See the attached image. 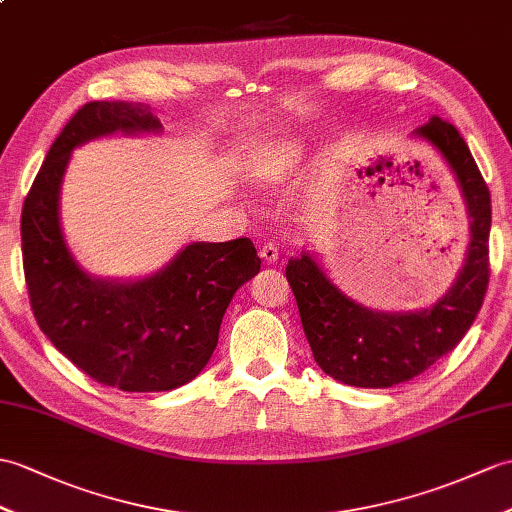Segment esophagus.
I'll list each match as a JSON object with an SVG mask.
<instances>
[{
    "mask_svg": "<svg viewBox=\"0 0 512 512\" xmlns=\"http://www.w3.org/2000/svg\"><path fill=\"white\" fill-rule=\"evenodd\" d=\"M259 257L264 259V261H268V264H275V261L279 259V248H277L275 244H272V242H268V244L261 246Z\"/></svg>",
    "mask_w": 512,
    "mask_h": 512,
    "instance_id": "34e87169",
    "label": "esophagus"
}]
</instances>
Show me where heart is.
Masks as SVG:
<instances>
[{
    "label": "heart",
    "mask_w": 512,
    "mask_h": 512,
    "mask_svg": "<svg viewBox=\"0 0 512 512\" xmlns=\"http://www.w3.org/2000/svg\"><path fill=\"white\" fill-rule=\"evenodd\" d=\"M299 150H301V146H299V144H290L288 148H283V152H288V154H296Z\"/></svg>",
    "instance_id": "obj_1"
}]
</instances>
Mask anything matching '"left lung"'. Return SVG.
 <instances>
[{
	"label": "left lung",
	"mask_w": 512,
	"mask_h": 512,
	"mask_svg": "<svg viewBox=\"0 0 512 512\" xmlns=\"http://www.w3.org/2000/svg\"><path fill=\"white\" fill-rule=\"evenodd\" d=\"M412 137L447 163L469 220L465 264L441 299L417 312H379L344 294L307 248L285 268L316 364L349 386L390 388L427 371L467 334L489 285L491 194L469 146L436 115Z\"/></svg>",
	"instance_id": "1"
}]
</instances>
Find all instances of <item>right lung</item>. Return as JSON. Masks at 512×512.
Returning a JSON list of instances; mask_svg holds the SVG:
<instances>
[{
  "label": "right lung",
  "instance_id": "add662e5",
  "mask_svg": "<svg viewBox=\"0 0 512 512\" xmlns=\"http://www.w3.org/2000/svg\"><path fill=\"white\" fill-rule=\"evenodd\" d=\"M139 102H89L56 137L21 211V251L34 318L67 360L95 382L126 392L183 386L207 366L222 316L261 259L248 237L192 242L139 279L93 277L61 227L71 152L111 135L161 133Z\"/></svg>",
  "mask_w": 512,
  "mask_h": 512
}]
</instances>
